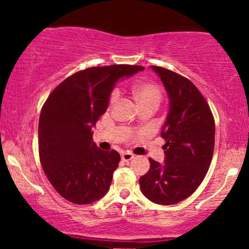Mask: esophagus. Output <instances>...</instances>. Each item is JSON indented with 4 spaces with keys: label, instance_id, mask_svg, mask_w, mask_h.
<instances>
[{
    "label": "esophagus",
    "instance_id": "1",
    "mask_svg": "<svg viewBox=\"0 0 249 249\" xmlns=\"http://www.w3.org/2000/svg\"><path fill=\"white\" fill-rule=\"evenodd\" d=\"M133 158H134V156L132 153H128V152L122 153V159L124 161H130V160H132Z\"/></svg>",
    "mask_w": 249,
    "mask_h": 249
}]
</instances>
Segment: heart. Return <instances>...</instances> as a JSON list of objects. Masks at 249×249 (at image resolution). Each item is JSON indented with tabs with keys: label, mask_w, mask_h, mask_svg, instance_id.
<instances>
[{
	"label": "heart",
	"mask_w": 249,
	"mask_h": 249,
	"mask_svg": "<svg viewBox=\"0 0 249 249\" xmlns=\"http://www.w3.org/2000/svg\"><path fill=\"white\" fill-rule=\"evenodd\" d=\"M134 97L139 105L148 104V103H154L158 105L161 98V91L157 85L151 84V83H141V84L134 87ZM119 99V91L115 90L111 93L110 97V107H113Z\"/></svg>",
	"instance_id": "1"
}]
</instances>
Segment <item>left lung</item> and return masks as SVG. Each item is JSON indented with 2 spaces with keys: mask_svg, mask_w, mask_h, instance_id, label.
Here are the masks:
<instances>
[{
  "mask_svg": "<svg viewBox=\"0 0 249 249\" xmlns=\"http://www.w3.org/2000/svg\"><path fill=\"white\" fill-rule=\"evenodd\" d=\"M168 97V112L161 127L166 144L164 162L150 158V170L141 177L142 194L159 205L188 198L206 176L214 150L215 124L207 102L192 82L165 69L151 67Z\"/></svg>",
  "mask_w": 249,
  "mask_h": 249,
  "instance_id": "left-lung-1",
  "label": "left lung"
}]
</instances>
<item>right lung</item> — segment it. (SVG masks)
Here are the masks:
<instances>
[{"label":"right lung","instance_id":"add662e5","mask_svg":"<svg viewBox=\"0 0 249 249\" xmlns=\"http://www.w3.org/2000/svg\"><path fill=\"white\" fill-rule=\"evenodd\" d=\"M144 69L126 64L89 68L68 77L48 97L38 123L39 159L64 199L87 205L107 193L121 156L97 147L92 128L107 111L116 83Z\"/></svg>","mask_w":249,"mask_h":249}]
</instances>
